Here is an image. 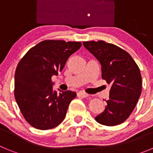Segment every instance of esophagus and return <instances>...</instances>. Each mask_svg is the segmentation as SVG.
Returning <instances> with one entry per match:
<instances>
[{
  "label": "esophagus",
  "instance_id": "obj_1",
  "mask_svg": "<svg viewBox=\"0 0 153 153\" xmlns=\"http://www.w3.org/2000/svg\"><path fill=\"white\" fill-rule=\"evenodd\" d=\"M77 97H81V98H86V97H89V95L87 94V93H83V92H78Z\"/></svg>",
  "mask_w": 153,
  "mask_h": 153
}]
</instances>
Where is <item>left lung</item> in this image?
I'll list each match as a JSON object with an SVG mask.
<instances>
[{"instance_id":"left-lung-1","label":"left lung","mask_w":153,"mask_h":153,"mask_svg":"<svg viewBox=\"0 0 153 153\" xmlns=\"http://www.w3.org/2000/svg\"><path fill=\"white\" fill-rule=\"evenodd\" d=\"M83 44L100 63L102 79L112 84L107 106L95 117L96 121L108 126L122 123L130 116L141 95L140 68L126 51L114 44L102 40Z\"/></svg>"}]
</instances>
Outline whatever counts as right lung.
Listing matches in <instances>:
<instances>
[{"mask_svg": "<svg viewBox=\"0 0 153 153\" xmlns=\"http://www.w3.org/2000/svg\"><path fill=\"white\" fill-rule=\"evenodd\" d=\"M80 47V42L44 40L19 62L14 75L16 102L27 122L36 129H53L65 119L76 93L53 90L51 77L61 72L67 59Z\"/></svg>", "mask_w": 153, "mask_h": 153, "instance_id": "obj_1", "label": "right lung"}]
</instances>
